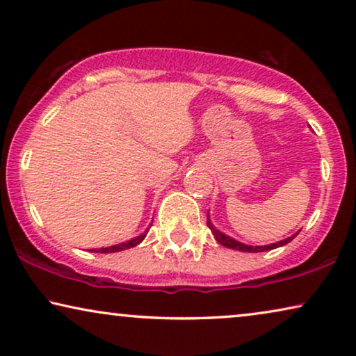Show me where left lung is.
I'll return each instance as SVG.
<instances>
[{
  "mask_svg": "<svg viewBox=\"0 0 356 356\" xmlns=\"http://www.w3.org/2000/svg\"><path fill=\"white\" fill-rule=\"evenodd\" d=\"M207 227L211 228L212 235L216 240L220 243L222 246L225 248H230V250H235V251H243V252H262V251H270V250H275V248H280V246H285L286 243H290L293 238L298 235V233H295V235H291L289 238H285V240H280L277 243H272V245H264V246H251V245H245V243L235 240V238L225 235V233H222L220 230H217L216 227H213V223L211 222V218H209V213H207Z\"/></svg>",
  "mask_w": 356,
  "mask_h": 356,
  "instance_id": "1",
  "label": "left lung"
}]
</instances>
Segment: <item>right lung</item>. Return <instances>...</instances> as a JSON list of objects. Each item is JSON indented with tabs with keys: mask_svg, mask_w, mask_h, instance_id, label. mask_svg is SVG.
I'll return each instance as SVG.
<instances>
[{
	"mask_svg": "<svg viewBox=\"0 0 356 356\" xmlns=\"http://www.w3.org/2000/svg\"><path fill=\"white\" fill-rule=\"evenodd\" d=\"M150 225H152V223H150ZM150 225H149V227H150ZM147 232H149V228H145L144 233H140L139 236L133 238V240H128V241H124V243H118V245H113V246H108V248H100V250H90V251H92V252H118V251L129 250V248L138 246L139 243L143 241L145 236H147Z\"/></svg>",
	"mask_w": 356,
	"mask_h": 356,
	"instance_id": "1",
	"label": "right lung"
}]
</instances>
